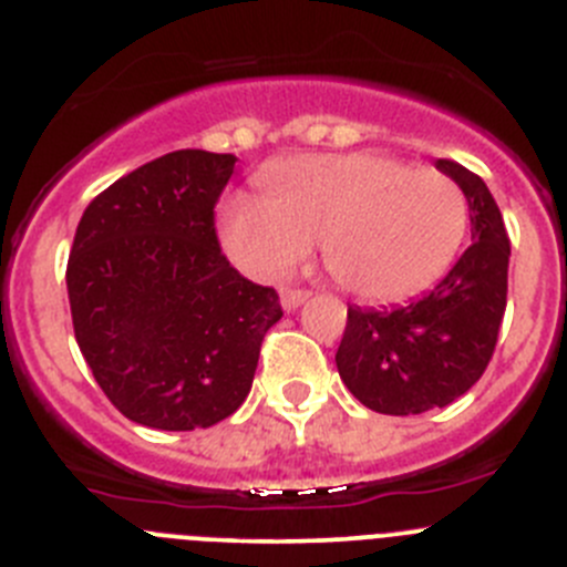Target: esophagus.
<instances>
[{
  "label": "esophagus",
  "mask_w": 567,
  "mask_h": 567,
  "mask_svg": "<svg viewBox=\"0 0 567 567\" xmlns=\"http://www.w3.org/2000/svg\"><path fill=\"white\" fill-rule=\"evenodd\" d=\"M307 299H310V290H305V288H285L282 290V307H285V310H296V307L305 305Z\"/></svg>",
  "instance_id": "esophagus-1"
}]
</instances>
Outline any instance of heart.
I'll use <instances>...</instances> for the list:
<instances>
[{
	"instance_id": "b5f03b06",
	"label": "heart",
	"mask_w": 567,
	"mask_h": 567,
	"mask_svg": "<svg viewBox=\"0 0 567 567\" xmlns=\"http://www.w3.org/2000/svg\"><path fill=\"white\" fill-rule=\"evenodd\" d=\"M268 196L221 207L229 257L260 279L282 277L321 240L329 277L362 299H401L452 262L468 227L454 179L384 155L301 157L274 168Z\"/></svg>"
}]
</instances>
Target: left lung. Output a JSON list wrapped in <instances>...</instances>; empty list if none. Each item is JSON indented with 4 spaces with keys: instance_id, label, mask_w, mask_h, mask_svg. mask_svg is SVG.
Segmentation results:
<instances>
[{
    "instance_id": "left-lung-1",
    "label": "left lung",
    "mask_w": 567,
    "mask_h": 567,
    "mask_svg": "<svg viewBox=\"0 0 567 567\" xmlns=\"http://www.w3.org/2000/svg\"><path fill=\"white\" fill-rule=\"evenodd\" d=\"M437 168L463 188L471 246L430 290L399 307H349L338 362L346 388L384 415H417L468 393L498 343L507 310L509 235L480 174L454 161Z\"/></svg>"
}]
</instances>
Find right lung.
<instances>
[{"label": "right lung", "mask_w": 567, "mask_h": 567, "mask_svg": "<svg viewBox=\"0 0 567 567\" xmlns=\"http://www.w3.org/2000/svg\"><path fill=\"white\" fill-rule=\"evenodd\" d=\"M235 155L179 150L115 179L85 207L65 285L82 357L110 404L152 430L233 415L279 293L240 277L216 233Z\"/></svg>", "instance_id": "1"}]
</instances>
